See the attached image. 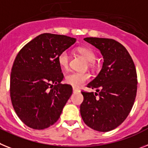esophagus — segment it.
I'll list each match as a JSON object with an SVG mask.
<instances>
[{"label":"esophagus","mask_w":148,"mask_h":148,"mask_svg":"<svg viewBox=\"0 0 148 148\" xmlns=\"http://www.w3.org/2000/svg\"><path fill=\"white\" fill-rule=\"evenodd\" d=\"M79 92V90H78L77 89H76V88L73 87V92L74 93H76V92Z\"/></svg>","instance_id":"obj_1"}]
</instances>
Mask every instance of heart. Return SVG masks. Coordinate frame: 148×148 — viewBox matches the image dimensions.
<instances>
[{"instance_id": "heart-1", "label": "heart", "mask_w": 148, "mask_h": 148, "mask_svg": "<svg viewBox=\"0 0 148 148\" xmlns=\"http://www.w3.org/2000/svg\"><path fill=\"white\" fill-rule=\"evenodd\" d=\"M77 52L80 55L85 58L90 64L95 60V53L91 49L87 47H79ZM70 62V54L68 50H64L58 56V63L61 68L67 70L69 67ZM89 79V74L88 73H81V72H71L65 76V82L69 85L75 88L80 87L86 82Z\"/></svg>"}]
</instances>
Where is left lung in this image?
I'll use <instances>...</instances> for the list:
<instances>
[{
	"label": "left lung",
	"instance_id": "8db88e82",
	"mask_svg": "<svg viewBox=\"0 0 148 148\" xmlns=\"http://www.w3.org/2000/svg\"><path fill=\"white\" fill-rule=\"evenodd\" d=\"M103 56L102 68L87 87L97 92H81L84 101L80 110L89 127L99 132L114 130L128 116L137 92V74L127 49L113 39L86 38Z\"/></svg>",
	"mask_w": 148,
	"mask_h": 148
}]
</instances>
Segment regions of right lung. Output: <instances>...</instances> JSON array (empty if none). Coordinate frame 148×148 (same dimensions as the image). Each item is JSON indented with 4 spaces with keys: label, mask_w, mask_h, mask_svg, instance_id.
I'll return each instance as SVG.
<instances>
[{
    "label": "right lung",
    "mask_w": 148,
    "mask_h": 148,
    "mask_svg": "<svg viewBox=\"0 0 148 148\" xmlns=\"http://www.w3.org/2000/svg\"><path fill=\"white\" fill-rule=\"evenodd\" d=\"M76 42L65 35L44 33L22 47L10 74V98L22 122L43 130L59 120L72 94V86L62 84L64 75L58 63L62 51Z\"/></svg>",
    "instance_id": "add662e5"
}]
</instances>
